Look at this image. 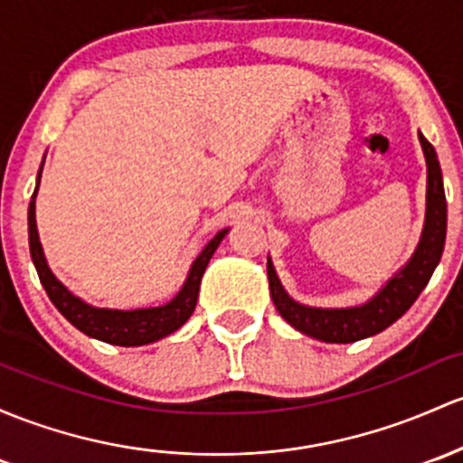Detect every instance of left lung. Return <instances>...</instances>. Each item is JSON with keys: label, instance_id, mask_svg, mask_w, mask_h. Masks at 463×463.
I'll return each instance as SVG.
<instances>
[{"label": "left lung", "instance_id": "1", "mask_svg": "<svg viewBox=\"0 0 463 463\" xmlns=\"http://www.w3.org/2000/svg\"><path fill=\"white\" fill-rule=\"evenodd\" d=\"M421 147L429 165V192H426V225L421 232V241L415 253L400 273L386 282V287L373 300L351 309H313L293 302L282 289L271 260H267V276H269L271 300L278 313L285 317L293 329L317 337L322 342L349 345L362 337L375 335L391 326L397 317L404 316L417 300L421 289L429 285L432 271L439 262L446 241V194L441 183L439 161L435 147L420 134Z\"/></svg>", "mask_w": 463, "mask_h": 463}]
</instances>
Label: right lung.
<instances>
[{
	"instance_id": "obj_1",
	"label": "right lung",
	"mask_w": 463,
	"mask_h": 463,
	"mask_svg": "<svg viewBox=\"0 0 463 463\" xmlns=\"http://www.w3.org/2000/svg\"><path fill=\"white\" fill-rule=\"evenodd\" d=\"M39 178H42V170H39ZM34 196H37V190H34L31 205H28V241H31V256L48 298H51L52 305L61 311V316L66 317L71 325L86 333V335L97 337V340L117 346L150 345V342L161 340V337L176 331L178 326L185 325L187 317L194 313V307H196L198 287H201V278L203 273H205L207 262H210L216 247L221 245V241L225 238L227 230L218 232L216 236L207 242L205 250L198 253L185 285H183V289L178 291V296L174 298L172 302H167V305L163 307H154V309H97V307L86 305V302L79 300L77 296H72V293L54 278V273L48 269L42 242H39L37 221H34Z\"/></svg>"
}]
</instances>
